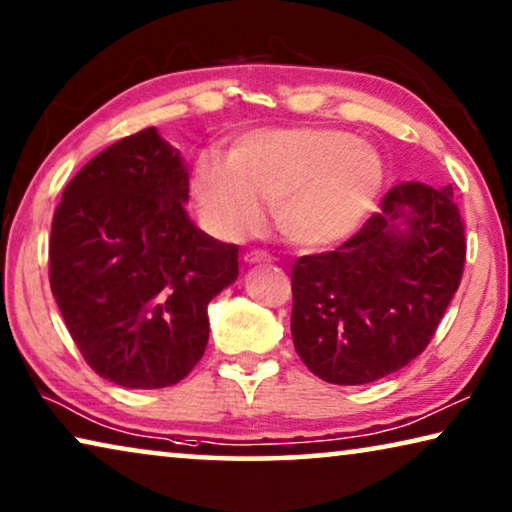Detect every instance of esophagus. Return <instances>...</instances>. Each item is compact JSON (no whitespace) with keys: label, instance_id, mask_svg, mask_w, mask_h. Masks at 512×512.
Masks as SVG:
<instances>
[{"label":"esophagus","instance_id":"esophagus-1","mask_svg":"<svg viewBox=\"0 0 512 512\" xmlns=\"http://www.w3.org/2000/svg\"><path fill=\"white\" fill-rule=\"evenodd\" d=\"M246 259V264H269L273 262V257L269 253H264V250H250V253L243 255Z\"/></svg>","mask_w":512,"mask_h":512}]
</instances>
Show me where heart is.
<instances>
[{
  "label": "heart",
  "mask_w": 512,
  "mask_h": 512,
  "mask_svg": "<svg viewBox=\"0 0 512 512\" xmlns=\"http://www.w3.org/2000/svg\"><path fill=\"white\" fill-rule=\"evenodd\" d=\"M372 144L335 128L292 126L243 133L227 156L197 158L190 190L223 239H246L273 202L276 225L301 248H333L358 232L384 188Z\"/></svg>",
  "instance_id": "b5f03b06"
}]
</instances>
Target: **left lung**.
<instances>
[{"mask_svg":"<svg viewBox=\"0 0 512 512\" xmlns=\"http://www.w3.org/2000/svg\"><path fill=\"white\" fill-rule=\"evenodd\" d=\"M464 225L451 183L391 188L361 232L292 271V338L312 375L370 384L423 352L460 287Z\"/></svg>","mask_w":512,"mask_h":512,"instance_id":"left-lung-1","label":"left lung"}]
</instances>
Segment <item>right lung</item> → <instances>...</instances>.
Returning a JSON list of instances; mask_svg holds the SVG:
<instances>
[{
    "mask_svg": "<svg viewBox=\"0 0 512 512\" xmlns=\"http://www.w3.org/2000/svg\"><path fill=\"white\" fill-rule=\"evenodd\" d=\"M188 167L154 126L114 142L68 183L52 218L50 287L91 370L165 388L200 361L207 305L239 276V246L183 204Z\"/></svg>",
    "mask_w": 512,
    "mask_h": 512,
    "instance_id": "obj_1",
    "label": "right lung"
}]
</instances>
